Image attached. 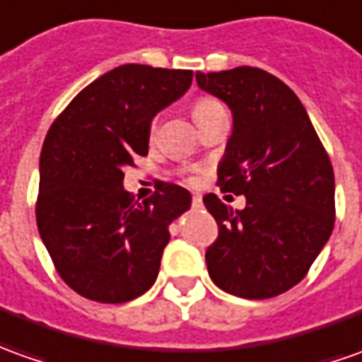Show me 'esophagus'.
<instances>
[{
    "mask_svg": "<svg viewBox=\"0 0 362 362\" xmlns=\"http://www.w3.org/2000/svg\"><path fill=\"white\" fill-rule=\"evenodd\" d=\"M191 206H193V209H201V206H203V199L199 195H195L191 199Z\"/></svg>",
    "mask_w": 362,
    "mask_h": 362,
    "instance_id": "esophagus-1",
    "label": "esophagus"
}]
</instances>
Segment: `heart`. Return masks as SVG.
Returning <instances> with one entry per match:
<instances>
[{"label": "heart", "instance_id": "1", "mask_svg": "<svg viewBox=\"0 0 362 362\" xmlns=\"http://www.w3.org/2000/svg\"><path fill=\"white\" fill-rule=\"evenodd\" d=\"M223 104L218 100H214V98H209V96H201V98H197L195 102H193V106H191V116H193V119L195 122H199L201 118H205L206 114H211L213 110L221 108ZM156 126L157 122L153 119L151 124H149V132H156Z\"/></svg>", "mask_w": 362, "mask_h": 362}]
</instances>
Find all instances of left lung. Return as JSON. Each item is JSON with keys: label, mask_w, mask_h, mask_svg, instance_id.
<instances>
[{"label": "left lung", "mask_w": 362, "mask_h": 362, "mask_svg": "<svg viewBox=\"0 0 362 362\" xmlns=\"http://www.w3.org/2000/svg\"><path fill=\"white\" fill-rule=\"evenodd\" d=\"M197 84L233 110L218 167L223 191L246 197L233 211L203 197L218 236L206 248L211 280L238 298L268 300L300 284L335 224V175L300 98L256 66L197 72Z\"/></svg>", "instance_id": "8db88e82"}]
</instances>
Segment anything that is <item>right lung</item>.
I'll use <instances>...</instances> for the list:
<instances>
[{
	"label": "right lung",
	"instance_id": "add662e5",
	"mask_svg": "<svg viewBox=\"0 0 362 362\" xmlns=\"http://www.w3.org/2000/svg\"><path fill=\"white\" fill-rule=\"evenodd\" d=\"M193 71L124 64L82 88L47 132L37 226L62 281L78 296L124 303L153 286L169 223L191 195L161 181L146 201L124 191V169L148 156L149 124L183 96Z\"/></svg>",
	"mask_w": 362,
	"mask_h": 362
}]
</instances>
